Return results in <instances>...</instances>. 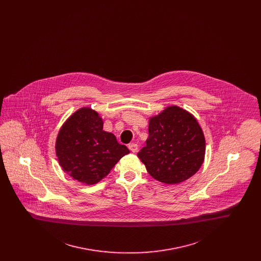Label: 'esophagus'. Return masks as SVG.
Here are the masks:
<instances>
[{
    "label": "esophagus",
    "mask_w": 261,
    "mask_h": 261,
    "mask_svg": "<svg viewBox=\"0 0 261 261\" xmlns=\"http://www.w3.org/2000/svg\"><path fill=\"white\" fill-rule=\"evenodd\" d=\"M128 148L129 149L132 151V152H137V150H138V145L137 144H130L129 146H128Z\"/></svg>",
    "instance_id": "1"
}]
</instances>
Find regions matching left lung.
Masks as SVG:
<instances>
[{
    "mask_svg": "<svg viewBox=\"0 0 261 261\" xmlns=\"http://www.w3.org/2000/svg\"><path fill=\"white\" fill-rule=\"evenodd\" d=\"M204 153L205 140L196 118L172 106L149 119V138L138 158L155 180L178 184L199 170Z\"/></svg>",
    "mask_w": 261,
    "mask_h": 261,
    "instance_id": "1",
    "label": "left lung"
}]
</instances>
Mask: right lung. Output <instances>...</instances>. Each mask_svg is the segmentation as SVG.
<instances>
[{
  "label": "right lung",
  "instance_id": "1",
  "mask_svg": "<svg viewBox=\"0 0 261 261\" xmlns=\"http://www.w3.org/2000/svg\"><path fill=\"white\" fill-rule=\"evenodd\" d=\"M102 125L97 112L83 108L66 120L57 138L56 152L63 171L87 185L98 183L129 153Z\"/></svg>",
  "mask_w": 261,
  "mask_h": 261
}]
</instances>
